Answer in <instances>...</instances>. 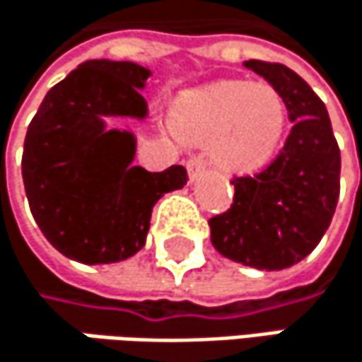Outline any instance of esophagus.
Segmentation results:
<instances>
[{"instance_id": "34e87169", "label": "esophagus", "mask_w": 362, "mask_h": 362, "mask_svg": "<svg viewBox=\"0 0 362 362\" xmlns=\"http://www.w3.org/2000/svg\"><path fill=\"white\" fill-rule=\"evenodd\" d=\"M187 170H189V179L192 181H196L198 177H202L204 173H206V160H204L202 154L189 156V160H187Z\"/></svg>"}]
</instances>
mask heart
Masks as SVG:
<instances>
[{
	"label": "heart",
	"instance_id": "heart-1",
	"mask_svg": "<svg viewBox=\"0 0 362 362\" xmlns=\"http://www.w3.org/2000/svg\"><path fill=\"white\" fill-rule=\"evenodd\" d=\"M288 104L271 83L227 81L183 100L175 129L192 141H212V158L227 173L264 166L281 146Z\"/></svg>",
	"mask_w": 362,
	"mask_h": 362
}]
</instances>
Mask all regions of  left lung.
I'll return each mask as SVG.
<instances>
[{"label": "left lung", "instance_id": "left-lung-1", "mask_svg": "<svg viewBox=\"0 0 362 362\" xmlns=\"http://www.w3.org/2000/svg\"><path fill=\"white\" fill-rule=\"evenodd\" d=\"M246 66L281 91L294 122L281 152L262 170L233 177L231 206L212 216L218 254L254 269L279 271L321 242L339 196V148L325 104L292 68L248 60Z\"/></svg>", "mask_w": 362, "mask_h": 362}]
</instances>
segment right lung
Returning <instances> with one entry per match:
<instances>
[{
  "instance_id": "add662e5",
  "label": "right lung",
  "mask_w": 362,
  "mask_h": 362,
  "mask_svg": "<svg viewBox=\"0 0 362 362\" xmlns=\"http://www.w3.org/2000/svg\"><path fill=\"white\" fill-rule=\"evenodd\" d=\"M148 76L133 62L89 60L47 91L28 124V206L47 242L72 260L106 264L139 252L154 204L189 179L179 164L160 173L133 166V135L104 129L102 116L148 114L139 91Z\"/></svg>"
}]
</instances>
